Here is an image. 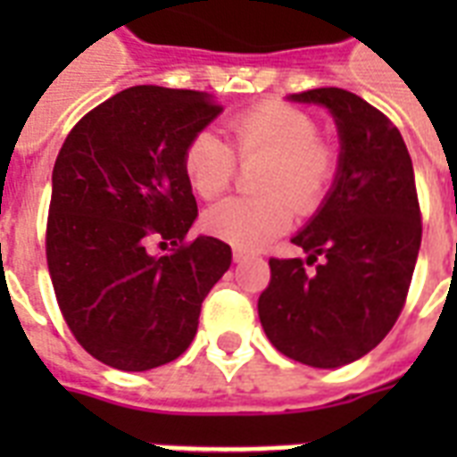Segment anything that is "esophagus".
I'll return each instance as SVG.
<instances>
[{
	"label": "esophagus",
	"instance_id": "obj_1",
	"mask_svg": "<svg viewBox=\"0 0 457 457\" xmlns=\"http://www.w3.org/2000/svg\"><path fill=\"white\" fill-rule=\"evenodd\" d=\"M232 258H235V263H242V261H246V258H249V253H246L244 249H235L232 251Z\"/></svg>",
	"mask_w": 457,
	"mask_h": 457
}]
</instances>
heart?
<instances>
[{
	"mask_svg": "<svg viewBox=\"0 0 457 457\" xmlns=\"http://www.w3.org/2000/svg\"><path fill=\"white\" fill-rule=\"evenodd\" d=\"M228 137L201 130L182 152V172L201 199H213L235 179L237 159L263 161L256 199H225L204 213L208 235L239 249H261L289 228L294 208L318 211L339 168V154L320 137L318 123L305 111L279 102H263L228 120Z\"/></svg>",
	"mask_w": 457,
	"mask_h": 457,
	"instance_id": "heart-1",
	"label": "heart"
}]
</instances>
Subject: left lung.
Here are the masks:
<instances>
[{
	"label": "left lung",
	"mask_w": 457,
	"mask_h": 457,
	"mask_svg": "<svg viewBox=\"0 0 457 457\" xmlns=\"http://www.w3.org/2000/svg\"><path fill=\"white\" fill-rule=\"evenodd\" d=\"M337 120L332 192L292 242L308 253L270 258L258 318L279 353L311 368H341L370 353L403 311L422 220L411 154L382 111L353 92L320 87L289 96Z\"/></svg>",
	"instance_id": "1"
}]
</instances>
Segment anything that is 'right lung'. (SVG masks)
Segmentation results:
<instances>
[{
    "label": "right lung",
    "instance_id": "obj_1",
    "mask_svg": "<svg viewBox=\"0 0 457 457\" xmlns=\"http://www.w3.org/2000/svg\"><path fill=\"white\" fill-rule=\"evenodd\" d=\"M220 111L206 92L137 85L82 116L61 146L46 265L68 329L104 365L145 372L185 353L232 263L215 237L187 242L196 199L182 152ZM154 238L171 253L152 254Z\"/></svg>",
    "mask_w": 457,
    "mask_h": 457
}]
</instances>
